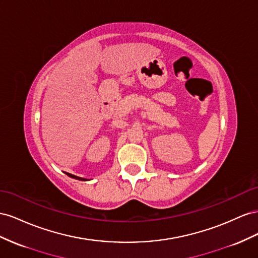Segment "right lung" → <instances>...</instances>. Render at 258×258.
I'll list each match as a JSON object with an SVG mask.
<instances>
[{"label":"right lung","mask_w":258,"mask_h":258,"mask_svg":"<svg viewBox=\"0 0 258 258\" xmlns=\"http://www.w3.org/2000/svg\"><path fill=\"white\" fill-rule=\"evenodd\" d=\"M67 175L69 176V177H71V178H75V179H78V180H83V181H86V180H88V179H86V178H82V177H79V176H76V175H72V174H69V173H67Z\"/></svg>","instance_id":"obj_1"}]
</instances>
